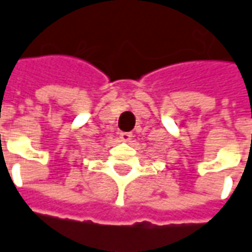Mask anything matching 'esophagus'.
<instances>
[{
  "label": "esophagus",
  "instance_id": "34e87169",
  "mask_svg": "<svg viewBox=\"0 0 252 252\" xmlns=\"http://www.w3.org/2000/svg\"><path fill=\"white\" fill-rule=\"evenodd\" d=\"M120 139L123 142H129L132 139V133L131 132H120Z\"/></svg>",
  "mask_w": 252,
  "mask_h": 252
}]
</instances>
